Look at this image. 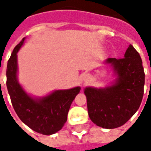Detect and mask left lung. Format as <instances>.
I'll list each match as a JSON object with an SVG mask.
<instances>
[{
  "instance_id": "left-lung-1",
  "label": "left lung",
  "mask_w": 151,
  "mask_h": 151,
  "mask_svg": "<svg viewBox=\"0 0 151 151\" xmlns=\"http://www.w3.org/2000/svg\"><path fill=\"white\" fill-rule=\"evenodd\" d=\"M117 76L105 88L86 87L84 91L89 116L104 129L123 125L139 108L145 84V73L139 53L130 44L123 58H108Z\"/></svg>"
}]
</instances>
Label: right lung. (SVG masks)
<instances>
[{
    "label": "right lung",
    "mask_w": 151,
    "mask_h": 151,
    "mask_svg": "<svg viewBox=\"0 0 151 151\" xmlns=\"http://www.w3.org/2000/svg\"><path fill=\"white\" fill-rule=\"evenodd\" d=\"M25 38L15 47L6 69V86L15 112L31 129L43 135H51L62 129L67 120L70 105L81 90L77 86L58 90L43 98L34 99L27 95L18 83L17 53Z\"/></svg>",
    "instance_id": "obj_1"
}]
</instances>
